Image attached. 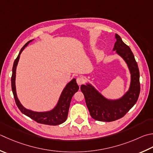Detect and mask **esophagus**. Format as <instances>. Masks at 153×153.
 Wrapping results in <instances>:
<instances>
[{"mask_svg":"<svg viewBox=\"0 0 153 153\" xmlns=\"http://www.w3.org/2000/svg\"><path fill=\"white\" fill-rule=\"evenodd\" d=\"M76 81H77V84H78V85H81V84H82V83H84L85 79L83 78V77L82 76H79V77H77Z\"/></svg>","mask_w":153,"mask_h":153,"instance_id":"34e87169","label":"esophagus"}]
</instances>
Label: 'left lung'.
<instances>
[{"mask_svg":"<svg viewBox=\"0 0 153 153\" xmlns=\"http://www.w3.org/2000/svg\"><path fill=\"white\" fill-rule=\"evenodd\" d=\"M113 50L121 56L129 69L131 82L128 91L117 100H109L101 95L90 84L82 85L81 90L84 95L86 105L93 119L96 121L111 122L121 119L134 106L140 94L139 70L132 51L116 34Z\"/></svg>","mask_w":153,"mask_h":153,"instance_id":"obj_1","label":"left lung"}]
</instances>
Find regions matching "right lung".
Wrapping results in <instances>:
<instances>
[{
  "label": "right lung",
  "instance_id": "obj_1",
  "mask_svg": "<svg viewBox=\"0 0 153 153\" xmlns=\"http://www.w3.org/2000/svg\"><path fill=\"white\" fill-rule=\"evenodd\" d=\"M32 40H30L29 42H28L21 48L19 56H17V58L14 62L13 67V74H12L11 77V86L15 102H16L17 107H19V109L23 114L29 117L30 118H31L37 123H39L48 125H58L62 124L67 119L71 98H72L75 93L77 92L79 89V86L77 84L76 79H73L70 83H68L62 93L57 105L54 109L50 111L35 112L32 111L31 110L27 109L21 105L19 99L17 97L16 86H15V77H16V66L19 60L20 53H22L24 49L25 48V47Z\"/></svg>",
  "mask_w": 153,
  "mask_h": 153
}]
</instances>
